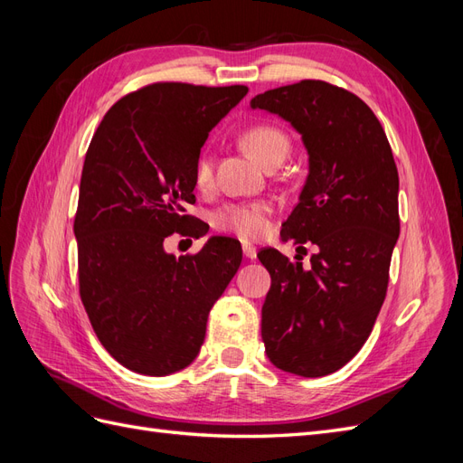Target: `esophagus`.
Here are the masks:
<instances>
[{"instance_id": "esophagus-1", "label": "esophagus", "mask_w": 463, "mask_h": 463, "mask_svg": "<svg viewBox=\"0 0 463 463\" xmlns=\"http://www.w3.org/2000/svg\"><path fill=\"white\" fill-rule=\"evenodd\" d=\"M243 257L249 259V260H253L257 257V249L253 245H243Z\"/></svg>"}]
</instances>
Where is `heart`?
Here are the masks:
<instances>
[{
	"mask_svg": "<svg viewBox=\"0 0 463 463\" xmlns=\"http://www.w3.org/2000/svg\"><path fill=\"white\" fill-rule=\"evenodd\" d=\"M241 146L266 167L278 160L284 162L289 150V141L282 131L272 128V125H253L241 135ZM193 177L199 187H206L213 179V160L206 152H203L194 162ZM270 213V204L264 201L226 204L214 214V223L218 230L240 235L247 241H255L269 232Z\"/></svg>",
	"mask_w": 463,
	"mask_h": 463,
	"instance_id": "obj_1",
	"label": "heart"
}]
</instances>
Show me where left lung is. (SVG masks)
<instances>
[{
	"mask_svg": "<svg viewBox=\"0 0 463 463\" xmlns=\"http://www.w3.org/2000/svg\"><path fill=\"white\" fill-rule=\"evenodd\" d=\"M249 106L301 135L309 172L279 235L317 245L309 266L278 249L257 255L272 278L262 305L266 355L286 373L325 376L367 342L386 298L400 235L394 156L373 109L328 82L266 90Z\"/></svg>",
	"mask_w": 463,
	"mask_h": 463,
	"instance_id": "obj_1",
	"label": "left lung"
}]
</instances>
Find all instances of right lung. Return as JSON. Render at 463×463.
<instances>
[{
	"instance_id": "add662e5",
	"label": "right lung",
	"mask_w": 463,
	"mask_h": 463,
	"mask_svg": "<svg viewBox=\"0 0 463 463\" xmlns=\"http://www.w3.org/2000/svg\"><path fill=\"white\" fill-rule=\"evenodd\" d=\"M247 87L156 82L108 109L85 156L75 216L79 286L106 352L138 374L165 376L191 365L208 313L241 264L232 237H208L197 255L164 249L174 232L203 237L194 162Z\"/></svg>"
}]
</instances>
